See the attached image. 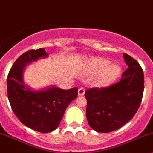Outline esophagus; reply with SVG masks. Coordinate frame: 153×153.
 Returning a JSON list of instances; mask_svg holds the SVG:
<instances>
[{
	"instance_id": "obj_1",
	"label": "esophagus",
	"mask_w": 153,
	"mask_h": 153,
	"mask_svg": "<svg viewBox=\"0 0 153 153\" xmlns=\"http://www.w3.org/2000/svg\"><path fill=\"white\" fill-rule=\"evenodd\" d=\"M85 91L86 90L84 88H79L78 89V96H83L84 95V93H85Z\"/></svg>"
}]
</instances>
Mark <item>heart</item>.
<instances>
[{
    "label": "heart",
    "mask_w": 153,
    "mask_h": 153,
    "mask_svg": "<svg viewBox=\"0 0 153 153\" xmlns=\"http://www.w3.org/2000/svg\"><path fill=\"white\" fill-rule=\"evenodd\" d=\"M89 69L93 74H101L98 84L101 86H109L116 81L121 74L119 66L110 65L109 60L103 58H93L89 63Z\"/></svg>",
    "instance_id": "1"
}]
</instances>
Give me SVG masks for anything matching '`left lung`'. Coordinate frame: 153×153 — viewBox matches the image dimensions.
Masks as SVG:
<instances>
[{"instance_id":"left-lung-1","label":"left lung","mask_w":153,"mask_h":153,"mask_svg":"<svg viewBox=\"0 0 153 153\" xmlns=\"http://www.w3.org/2000/svg\"><path fill=\"white\" fill-rule=\"evenodd\" d=\"M127 69L121 81L107 87L87 89L86 118L89 126L98 132H110L130 121L142 100L144 77L136 60L124 53Z\"/></svg>"}]
</instances>
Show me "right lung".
<instances>
[{"instance_id":"add662e5","label":"right lung","mask_w":153,"mask_h":153,"mask_svg":"<svg viewBox=\"0 0 153 153\" xmlns=\"http://www.w3.org/2000/svg\"><path fill=\"white\" fill-rule=\"evenodd\" d=\"M47 56L43 48L24 52L15 61L7 76V95L14 113L22 124L41 133L58 127L67 106L78 96V87L65 90L52 86L36 92L24 84L22 75L26 65Z\"/></svg>"}]
</instances>
